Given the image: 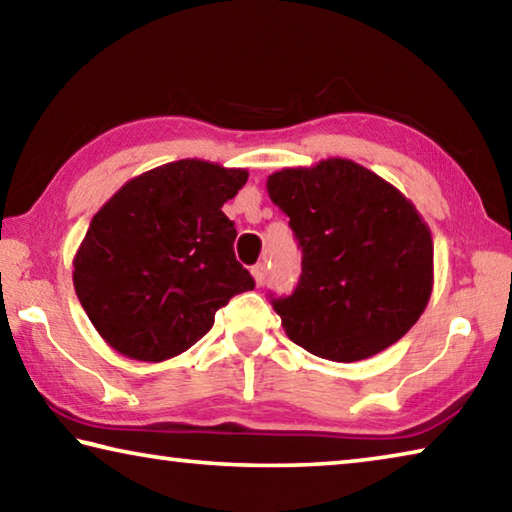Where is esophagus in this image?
<instances>
[{"instance_id": "34e87169", "label": "esophagus", "mask_w": 512, "mask_h": 512, "mask_svg": "<svg viewBox=\"0 0 512 512\" xmlns=\"http://www.w3.org/2000/svg\"><path fill=\"white\" fill-rule=\"evenodd\" d=\"M250 273H253V280H255L257 287H262L264 280H266V264H262V262L255 264L253 271H250Z\"/></svg>"}]
</instances>
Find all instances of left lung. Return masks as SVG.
Returning <instances> with one entry per match:
<instances>
[{"instance_id": "left-lung-1", "label": "left lung", "mask_w": 512, "mask_h": 512, "mask_svg": "<svg viewBox=\"0 0 512 512\" xmlns=\"http://www.w3.org/2000/svg\"><path fill=\"white\" fill-rule=\"evenodd\" d=\"M266 192L302 248L298 289L273 300L293 343L352 363L418 323L433 291V239L400 189L348 158H327L271 173Z\"/></svg>"}]
</instances>
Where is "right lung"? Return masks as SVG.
<instances>
[{
  "instance_id": "obj_1",
  "label": "right lung",
  "mask_w": 512,
  "mask_h": 512,
  "mask_svg": "<svg viewBox=\"0 0 512 512\" xmlns=\"http://www.w3.org/2000/svg\"><path fill=\"white\" fill-rule=\"evenodd\" d=\"M246 169L187 158L128 180L92 216L74 255V291L112 350L135 361L178 357L214 314L255 287L221 212Z\"/></svg>"
}]
</instances>
